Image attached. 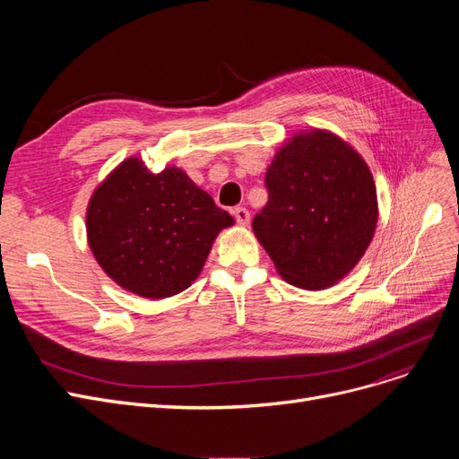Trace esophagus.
<instances>
[{"label":"esophagus","instance_id":"obj_1","mask_svg":"<svg viewBox=\"0 0 459 459\" xmlns=\"http://www.w3.org/2000/svg\"><path fill=\"white\" fill-rule=\"evenodd\" d=\"M234 217H236V223L239 225V227H247L249 225V221H251V213H249V210L247 208H242V206H238V208H234Z\"/></svg>","mask_w":459,"mask_h":459}]
</instances>
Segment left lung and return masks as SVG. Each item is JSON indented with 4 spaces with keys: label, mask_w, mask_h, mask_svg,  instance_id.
Masks as SVG:
<instances>
[{
    "label": "left lung",
    "mask_w": 459,
    "mask_h": 459,
    "mask_svg": "<svg viewBox=\"0 0 459 459\" xmlns=\"http://www.w3.org/2000/svg\"><path fill=\"white\" fill-rule=\"evenodd\" d=\"M268 204L253 232L277 273L303 290H325L363 258L377 225L367 161L327 130L294 134L266 173Z\"/></svg>",
    "instance_id": "obj_1"
}]
</instances>
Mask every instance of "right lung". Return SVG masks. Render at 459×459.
I'll use <instances>...</instances> for the list:
<instances>
[{
	"label": "right lung",
	"mask_w": 459,
	"mask_h": 459,
	"mask_svg": "<svg viewBox=\"0 0 459 459\" xmlns=\"http://www.w3.org/2000/svg\"><path fill=\"white\" fill-rule=\"evenodd\" d=\"M85 225L108 277L132 294L163 299L199 277L213 239L234 220L182 169L154 175L132 156L94 189Z\"/></svg>",
	"instance_id": "right-lung-1"
}]
</instances>
